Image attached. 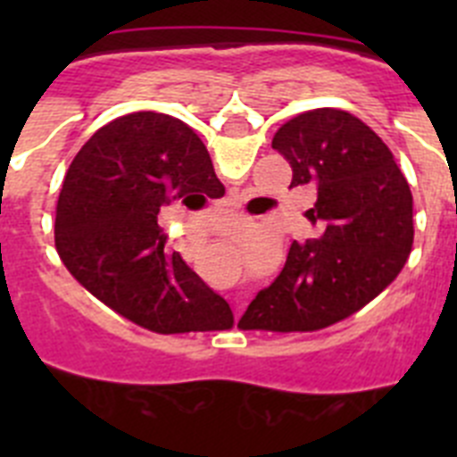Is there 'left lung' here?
Returning <instances> with one entry per match:
<instances>
[{
    "instance_id": "8db88e82",
    "label": "left lung",
    "mask_w": 457,
    "mask_h": 457,
    "mask_svg": "<svg viewBox=\"0 0 457 457\" xmlns=\"http://www.w3.org/2000/svg\"><path fill=\"white\" fill-rule=\"evenodd\" d=\"M272 148L293 169L290 187L318 189L304 212L316 231L290 245L281 274L237 327L313 332L357 313L398 277L414 242V204L389 146L343 109L286 120Z\"/></svg>"
}]
</instances>
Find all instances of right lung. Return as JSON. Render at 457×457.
<instances>
[{"instance_id": "add662e5", "label": "right lung", "mask_w": 457, "mask_h": 457, "mask_svg": "<svg viewBox=\"0 0 457 457\" xmlns=\"http://www.w3.org/2000/svg\"><path fill=\"white\" fill-rule=\"evenodd\" d=\"M212 179L208 148L183 120L157 112L112 120L63 179L54 220L59 258L88 293L151 332L228 329L231 306L169 252L157 224L171 201L204 205Z\"/></svg>"}]
</instances>
